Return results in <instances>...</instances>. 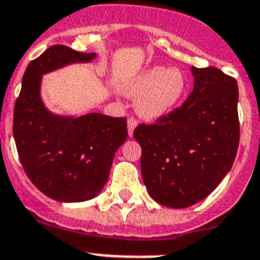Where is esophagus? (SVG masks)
Returning a JSON list of instances; mask_svg holds the SVG:
<instances>
[{"label":"esophagus","instance_id":"esophagus-1","mask_svg":"<svg viewBox=\"0 0 260 260\" xmlns=\"http://www.w3.org/2000/svg\"><path fill=\"white\" fill-rule=\"evenodd\" d=\"M127 125H128V135L129 137H132L133 132H135V128L137 127V120L135 118H129L127 121Z\"/></svg>","mask_w":260,"mask_h":260}]
</instances>
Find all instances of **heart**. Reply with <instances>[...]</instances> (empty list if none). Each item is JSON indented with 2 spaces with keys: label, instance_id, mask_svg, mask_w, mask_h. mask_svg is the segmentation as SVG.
Returning <instances> with one entry per match:
<instances>
[{
  "label": "heart",
  "instance_id": "obj_1",
  "mask_svg": "<svg viewBox=\"0 0 260 260\" xmlns=\"http://www.w3.org/2000/svg\"><path fill=\"white\" fill-rule=\"evenodd\" d=\"M188 90V79L179 69L154 66L137 74L125 85V94L139 98L136 110L147 120L174 113Z\"/></svg>",
  "mask_w": 260,
  "mask_h": 260
}]
</instances>
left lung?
Wrapping results in <instances>:
<instances>
[{
    "instance_id": "1",
    "label": "left lung",
    "mask_w": 260,
    "mask_h": 260,
    "mask_svg": "<svg viewBox=\"0 0 260 260\" xmlns=\"http://www.w3.org/2000/svg\"><path fill=\"white\" fill-rule=\"evenodd\" d=\"M190 71L194 88L182 106L133 132L147 191L172 209L205 200L232 168L240 141L236 79L215 67Z\"/></svg>"
}]
</instances>
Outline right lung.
<instances>
[{
    "label": "right lung",
    "mask_w": 260,
    "mask_h": 260,
    "mask_svg": "<svg viewBox=\"0 0 260 260\" xmlns=\"http://www.w3.org/2000/svg\"><path fill=\"white\" fill-rule=\"evenodd\" d=\"M94 58L95 53L50 46L28 64L14 109V140L25 174L46 197L59 202L98 196L128 136L125 118L98 113L58 115L41 98L43 75Z\"/></svg>",
    "instance_id": "right-lung-1"
}]
</instances>
